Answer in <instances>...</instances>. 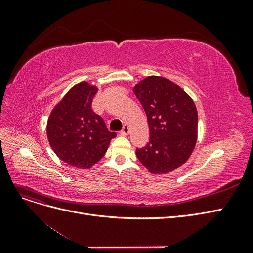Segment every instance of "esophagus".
Returning <instances> with one entry per match:
<instances>
[{"label": "esophagus", "instance_id": "esophagus-1", "mask_svg": "<svg viewBox=\"0 0 253 253\" xmlns=\"http://www.w3.org/2000/svg\"><path fill=\"white\" fill-rule=\"evenodd\" d=\"M128 133H129V126H128L127 125H125L124 127H122V129H121L120 134H121L122 136H126V135H127Z\"/></svg>", "mask_w": 253, "mask_h": 253}]
</instances>
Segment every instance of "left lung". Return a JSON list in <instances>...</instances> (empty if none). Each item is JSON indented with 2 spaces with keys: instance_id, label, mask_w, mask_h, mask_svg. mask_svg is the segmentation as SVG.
Segmentation results:
<instances>
[{
  "instance_id": "1",
  "label": "left lung",
  "mask_w": 253,
  "mask_h": 253,
  "mask_svg": "<svg viewBox=\"0 0 253 253\" xmlns=\"http://www.w3.org/2000/svg\"><path fill=\"white\" fill-rule=\"evenodd\" d=\"M147 115L150 139L136 150L137 158L153 174H166L185 164L197 140L194 101L173 81L149 76L133 87Z\"/></svg>"
}]
</instances>
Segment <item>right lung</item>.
<instances>
[{"label": "right lung", "instance_id": "add662e5", "mask_svg": "<svg viewBox=\"0 0 253 253\" xmlns=\"http://www.w3.org/2000/svg\"><path fill=\"white\" fill-rule=\"evenodd\" d=\"M98 87L87 81L76 84L52 109L46 126L48 142L64 163L89 169L108 151L116 133L91 110Z\"/></svg>", "mask_w": 253, "mask_h": 253}]
</instances>
